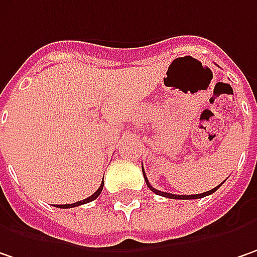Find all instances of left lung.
I'll return each instance as SVG.
<instances>
[{
    "mask_svg": "<svg viewBox=\"0 0 257 257\" xmlns=\"http://www.w3.org/2000/svg\"><path fill=\"white\" fill-rule=\"evenodd\" d=\"M142 174H144V178H145V181H147V185L150 187L151 191H154L155 194L162 195V197H167V198H175V200H191V198H203V197H206V195L213 194L214 191H217L218 187L217 185L216 188H213V190H210V191H206V193H201V194H193V195H177V194H171V193H164V191H160V190H157V188H154L152 185L150 184V181H148V178H147V175H145V171H144V167H142Z\"/></svg>",
    "mask_w": 257,
    "mask_h": 257,
    "instance_id": "1",
    "label": "left lung"
}]
</instances>
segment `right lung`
Instances as JSON below:
<instances>
[{
    "label": "right lung",
    "mask_w": 257,
    "mask_h": 257,
    "mask_svg": "<svg viewBox=\"0 0 257 257\" xmlns=\"http://www.w3.org/2000/svg\"><path fill=\"white\" fill-rule=\"evenodd\" d=\"M102 190H103V184H100V187L97 188V191H96L95 194H92L90 197H87V198H84L82 201H77V203H73V204H62V206H56L59 207V208H72V207H77V206H82V204H86V203H90V201H93L96 200L99 194L102 193Z\"/></svg>",
    "instance_id": "obj_1"
}]
</instances>
